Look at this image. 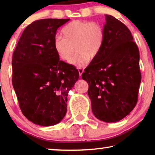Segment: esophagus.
I'll use <instances>...</instances> for the list:
<instances>
[{
  "mask_svg": "<svg viewBox=\"0 0 155 155\" xmlns=\"http://www.w3.org/2000/svg\"><path fill=\"white\" fill-rule=\"evenodd\" d=\"M78 73H79V75H80V77H81V76H82V74H83V73L84 72V70L83 69V68H78Z\"/></svg>",
  "mask_w": 155,
  "mask_h": 155,
  "instance_id": "esophagus-1",
  "label": "esophagus"
}]
</instances>
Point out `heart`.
Returning a JSON list of instances; mask_svg holds the SVG:
<instances>
[{"instance_id": "obj_1", "label": "heart", "mask_w": 155, "mask_h": 155, "mask_svg": "<svg viewBox=\"0 0 155 155\" xmlns=\"http://www.w3.org/2000/svg\"><path fill=\"white\" fill-rule=\"evenodd\" d=\"M61 37L54 41V48L59 58L69 62L77 50V54L72 64L83 67L91 59L101 51L104 41L103 27L96 22L74 20L64 26L61 31Z\"/></svg>"}]
</instances>
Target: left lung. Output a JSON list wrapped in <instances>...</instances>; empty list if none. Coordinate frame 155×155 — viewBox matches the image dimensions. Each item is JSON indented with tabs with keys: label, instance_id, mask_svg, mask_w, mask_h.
I'll return each mask as SVG.
<instances>
[{
	"label": "left lung",
	"instance_id": "1",
	"mask_svg": "<svg viewBox=\"0 0 155 155\" xmlns=\"http://www.w3.org/2000/svg\"><path fill=\"white\" fill-rule=\"evenodd\" d=\"M101 51L83 73L88 83L91 110L97 119L116 122L130 114L137 102L141 83L140 52L130 30L105 15Z\"/></svg>",
	"mask_w": 155,
	"mask_h": 155
}]
</instances>
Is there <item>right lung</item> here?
Segmentation results:
<instances>
[{
  "label": "right lung",
  "instance_id": "obj_1",
  "mask_svg": "<svg viewBox=\"0 0 155 155\" xmlns=\"http://www.w3.org/2000/svg\"><path fill=\"white\" fill-rule=\"evenodd\" d=\"M69 20L32 22L13 54V87L23 115L35 124L49 127L64 119L68 91L78 79V70L59 61L54 48L57 30Z\"/></svg>",
  "mask_w": 155,
  "mask_h": 155
}]
</instances>
